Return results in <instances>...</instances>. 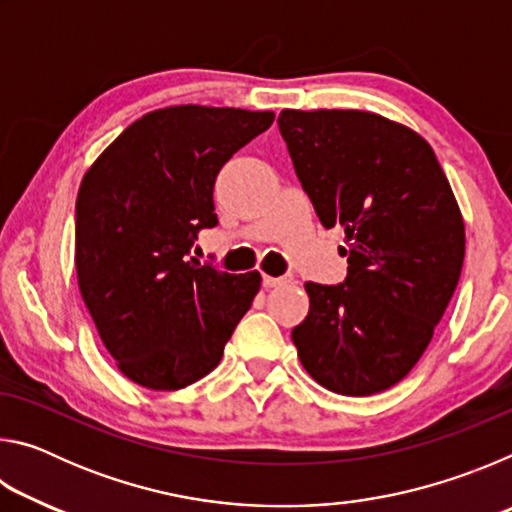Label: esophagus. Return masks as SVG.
Returning <instances> with one entry per match:
<instances>
[{
	"instance_id": "obj_1",
	"label": "esophagus",
	"mask_w": 512,
	"mask_h": 512,
	"mask_svg": "<svg viewBox=\"0 0 512 512\" xmlns=\"http://www.w3.org/2000/svg\"><path fill=\"white\" fill-rule=\"evenodd\" d=\"M293 280L291 273H284L280 277H273V275H264L262 277V284L266 289H273V287H282V284H289Z\"/></svg>"
}]
</instances>
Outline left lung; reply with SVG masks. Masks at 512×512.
Masks as SVG:
<instances>
[{
    "mask_svg": "<svg viewBox=\"0 0 512 512\" xmlns=\"http://www.w3.org/2000/svg\"><path fill=\"white\" fill-rule=\"evenodd\" d=\"M277 126L325 228L341 225L348 275L307 282L291 339L327 391L363 397L409 375L461 277L465 223L431 146L363 110H282Z\"/></svg>",
    "mask_w": 512,
    "mask_h": 512,
    "instance_id": "obj_1",
    "label": "left lung"
}]
</instances>
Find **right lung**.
<instances>
[{"mask_svg": "<svg viewBox=\"0 0 512 512\" xmlns=\"http://www.w3.org/2000/svg\"><path fill=\"white\" fill-rule=\"evenodd\" d=\"M273 112L171 106L137 119L83 176L76 275L103 345L124 375L178 391L212 372L262 277L192 253L214 228V183Z\"/></svg>", "mask_w": 512, "mask_h": 512, "instance_id": "add662e5", "label": "right lung"}]
</instances>
